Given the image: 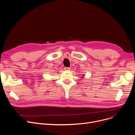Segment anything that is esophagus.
Wrapping results in <instances>:
<instances>
[{
	"label": "esophagus",
	"mask_w": 135,
	"mask_h": 135,
	"mask_svg": "<svg viewBox=\"0 0 135 135\" xmlns=\"http://www.w3.org/2000/svg\"><path fill=\"white\" fill-rule=\"evenodd\" d=\"M70 68L69 67H65V70H70Z\"/></svg>",
	"instance_id": "esophagus-1"
}]
</instances>
